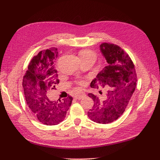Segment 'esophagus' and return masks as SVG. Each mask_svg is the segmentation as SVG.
Segmentation results:
<instances>
[{
	"label": "esophagus",
	"mask_w": 160,
	"mask_h": 160,
	"mask_svg": "<svg viewBox=\"0 0 160 160\" xmlns=\"http://www.w3.org/2000/svg\"><path fill=\"white\" fill-rule=\"evenodd\" d=\"M84 96H86V95H85V94H83V93H82V92H81V93H79V94H76V95H75V98H76L77 99H82Z\"/></svg>",
	"instance_id": "obj_1"
}]
</instances>
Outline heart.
Masks as SVG:
<instances>
[{"label": "heart", "mask_w": 160, "mask_h": 160, "mask_svg": "<svg viewBox=\"0 0 160 160\" xmlns=\"http://www.w3.org/2000/svg\"><path fill=\"white\" fill-rule=\"evenodd\" d=\"M79 57L81 58V60H85V59H88V58H93V59H96V54L93 51L90 50H83L80 52L79 53ZM77 83L82 85L83 82L82 81H77Z\"/></svg>", "instance_id": "1"}]
</instances>
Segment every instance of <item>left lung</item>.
I'll use <instances>...</instances> for the list:
<instances>
[{"label":"left lung","mask_w":160,"mask_h":160,"mask_svg":"<svg viewBox=\"0 0 160 160\" xmlns=\"http://www.w3.org/2000/svg\"><path fill=\"white\" fill-rule=\"evenodd\" d=\"M100 49L108 65L92 80L90 86L93 88L102 86L108 90L103 101L88 94L94 101V106L88 112V116L94 122L108 123L115 121L125 111L135 90L137 74L131 58L119 45L103 43Z\"/></svg>","instance_id":"1"}]
</instances>
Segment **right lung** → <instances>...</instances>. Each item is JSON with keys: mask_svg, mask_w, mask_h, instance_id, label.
<instances>
[{"mask_svg": "<svg viewBox=\"0 0 160 160\" xmlns=\"http://www.w3.org/2000/svg\"><path fill=\"white\" fill-rule=\"evenodd\" d=\"M58 57L57 48H50L39 52L28 66L22 79L26 102L36 119L45 125H57L64 120L72 102V97L54 101L52 90L59 83L54 68Z\"/></svg>", "mask_w": 160, "mask_h": 160, "instance_id": "add662e5", "label": "right lung"}]
</instances>
